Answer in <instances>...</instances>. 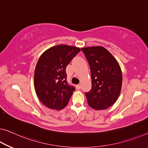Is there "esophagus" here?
<instances>
[{
    "mask_svg": "<svg viewBox=\"0 0 148 148\" xmlns=\"http://www.w3.org/2000/svg\"><path fill=\"white\" fill-rule=\"evenodd\" d=\"M76 88H77V90H80V89H81V85H80V84L76 85Z\"/></svg>",
    "mask_w": 148,
    "mask_h": 148,
    "instance_id": "34e87169",
    "label": "esophagus"
}]
</instances>
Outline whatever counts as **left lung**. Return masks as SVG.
<instances>
[{"instance_id":"left-lung-1","label":"left lung","mask_w":148,"mask_h":148,"mask_svg":"<svg viewBox=\"0 0 148 148\" xmlns=\"http://www.w3.org/2000/svg\"><path fill=\"white\" fill-rule=\"evenodd\" d=\"M91 71L92 89L85 93L88 103L94 110H104L114 104L120 94L122 70L118 61L103 46L82 48Z\"/></svg>"}]
</instances>
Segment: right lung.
<instances>
[{
	"label": "right lung",
	"mask_w": 148,
	"mask_h": 148,
	"mask_svg": "<svg viewBox=\"0 0 148 148\" xmlns=\"http://www.w3.org/2000/svg\"><path fill=\"white\" fill-rule=\"evenodd\" d=\"M73 46H52L40 57L34 70V86L40 101L52 110L66 107L75 90L67 83L66 68L80 51Z\"/></svg>",
	"instance_id": "right-lung-1"
}]
</instances>
